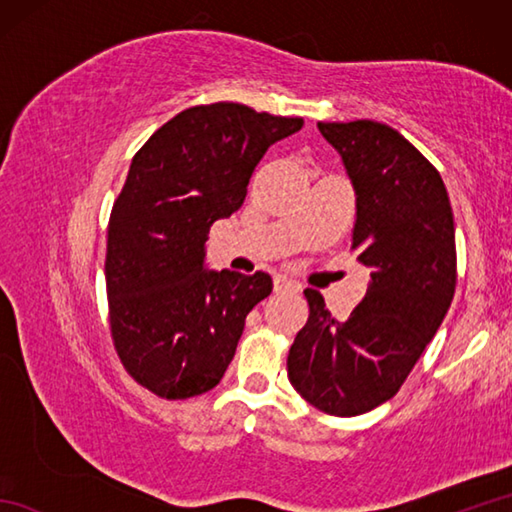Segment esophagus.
<instances>
[{"label": "esophagus", "instance_id": "34e87169", "mask_svg": "<svg viewBox=\"0 0 512 512\" xmlns=\"http://www.w3.org/2000/svg\"><path fill=\"white\" fill-rule=\"evenodd\" d=\"M275 292H290V295H297V292H301V284L295 279H288L286 275H277L275 277Z\"/></svg>", "mask_w": 512, "mask_h": 512}]
</instances>
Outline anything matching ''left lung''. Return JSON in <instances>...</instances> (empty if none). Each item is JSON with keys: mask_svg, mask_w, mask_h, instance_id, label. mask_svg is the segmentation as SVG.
<instances>
[{"mask_svg": "<svg viewBox=\"0 0 512 512\" xmlns=\"http://www.w3.org/2000/svg\"><path fill=\"white\" fill-rule=\"evenodd\" d=\"M356 193L352 248L372 270L363 301L336 321L317 290L288 354V378L310 405L350 418L398 394L436 336L455 292V226L438 169L376 121L319 123Z\"/></svg>", "mask_w": 512, "mask_h": 512, "instance_id": "obj_1", "label": "left lung"}]
</instances>
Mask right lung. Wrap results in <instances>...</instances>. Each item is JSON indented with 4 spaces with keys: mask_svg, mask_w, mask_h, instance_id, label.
Returning <instances> with one entry per match:
<instances>
[{
    "mask_svg": "<svg viewBox=\"0 0 512 512\" xmlns=\"http://www.w3.org/2000/svg\"><path fill=\"white\" fill-rule=\"evenodd\" d=\"M303 118L239 103L195 105L154 132L129 167L107 228L110 330L127 374L167 400L200 396L233 361L246 314L273 292L259 273L206 270L215 220L244 204L270 145Z\"/></svg>",
    "mask_w": 512,
    "mask_h": 512,
    "instance_id": "add662e5",
    "label": "right lung"
}]
</instances>
